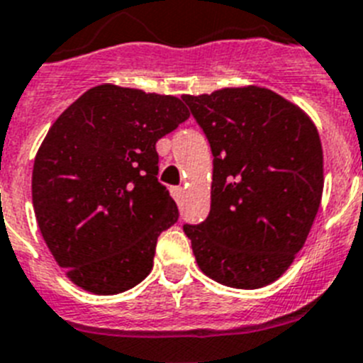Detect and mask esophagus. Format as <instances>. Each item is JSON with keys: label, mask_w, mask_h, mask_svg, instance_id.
Wrapping results in <instances>:
<instances>
[{"label": "esophagus", "mask_w": 363, "mask_h": 363, "mask_svg": "<svg viewBox=\"0 0 363 363\" xmlns=\"http://www.w3.org/2000/svg\"><path fill=\"white\" fill-rule=\"evenodd\" d=\"M169 191H172V197L175 201H177V203H179V201H182V195H184V190H182L181 186H173V188Z\"/></svg>", "instance_id": "obj_1"}]
</instances>
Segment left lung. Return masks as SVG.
Here are the masks:
<instances>
[{"label":"left lung","instance_id":"left-lung-1","mask_svg":"<svg viewBox=\"0 0 363 363\" xmlns=\"http://www.w3.org/2000/svg\"><path fill=\"white\" fill-rule=\"evenodd\" d=\"M182 100L213 155L210 213L182 226L197 264L226 286L269 285L303 248L320 208V135L299 107L263 87Z\"/></svg>","mask_w":363,"mask_h":363}]
</instances>
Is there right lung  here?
I'll return each mask as SVG.
<instances>
[{
    "label": "right lung",
    "instance_id": "right-lung-1",
    "mask_svg": "<svg viewBox=\"0 0 363 363\" xmlns=\"http://www.w3.org/2000/svg\"><path fill=\"white\" fill-rule=\"evenodd\" d=\"M188 116L175 96L104 84L49 129L34 160V213L74 285L118 294L151 272L157 238L179 219L155 144Z\"/></svg>",
    "mask_w": 363,
    "mask_h": 363
}]
</instances>
